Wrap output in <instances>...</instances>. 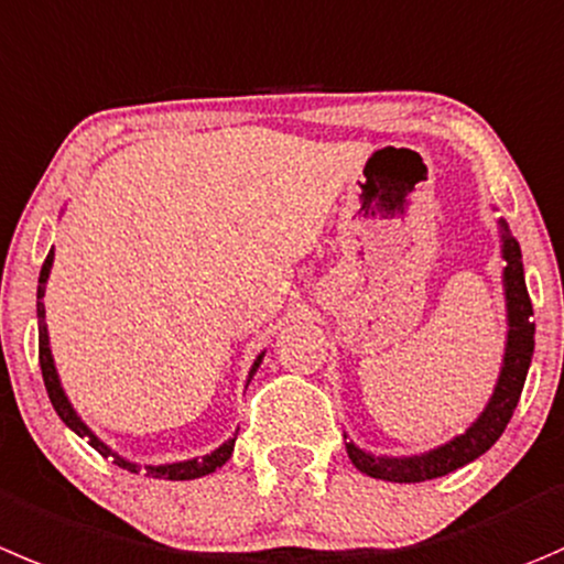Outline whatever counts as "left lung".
<instances>
[{
	"instance_id": "obj_1",
	"label": "left lung",
	"mask_w": 564,
	"mask_h": 564,
	"mask_svg": "<svg viewBox=\"0 0 564 564\" xmlns=\"http://www.w3.org/2000/svg\"><path fill=\"white\" fill-rule=\"evenodd\" d=\"M501 259L505 267V297H507V347L505 364H501L499 382L494 388L488 408L479 413L471 427L463 435L452 438L449 444L438 446L433 452L413 457H375L369 452L358 449L352 441H347V455L360 474L386 482H424V479H438L457 468L468 466L479 455L490 449L512 419V410L518 408L523 382H527L529 364L534 352V322H532V300H529L527 281H523L521 248L510 237V228L501 220Z\"/></svg>"
}]
</instances>
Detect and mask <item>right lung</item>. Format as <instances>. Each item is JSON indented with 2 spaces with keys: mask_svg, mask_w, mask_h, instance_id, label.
<instances>
[{
  "mask_svg": "<svg viewBox=\"0 0 564 564\" xmlns=\"http://www.w3.org/2000/svg\"><path fill=\"white\" fill-rule=\"evenodd\" d=\"M52 261H54V250H48L46 261H43L41 267V278H37V358H41V371H43V382H46V393L48 399H52L54 410H57L59 419L68 424L70 430H74L79 438H87V444L93 446V449L98 452L101 457H107V460H112L118 468H126V471L131 474H140L143 471L145 477H154V479H173V482H178V479H198V477H206V474L217 471L220 466H226L228 457H231L234 452V441H237V435L234 438H228L226 444L220 446V449H215L212 455L206 457H195V460H184V463H165V466H137V463H129L123 460L120 455H115L112 449H109L104 441H98L96 435L90 433V427H87L85 421L76 415V410L70 408L68 397H65L63 386H59V377H57V369H54V358H52V349H48V330H46V308H43V294H46V281H48V270H52ZM261 358H264V352L256 358L253 369H250L248 375V382L250 377L256 375V369H259Z\"/></svg>",
  "mask_w": 564,
  "mask_h": 564,
  "instance_id": "right-lung-1",
  "label": "right lung"
}]
</instances>
